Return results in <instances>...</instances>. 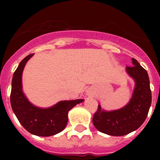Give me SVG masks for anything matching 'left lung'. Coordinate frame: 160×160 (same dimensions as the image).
<instances>
[{
    "label": "left lung",
    "mask_w": 160,
    "mask_h": 160,
    "mask_svg": "<svg viewBox=\"0 0 160 160\" xmlns=\"http://www.w3.org/2000/svg\"><path fill=\"white\" fill-rule=\"evenodd\" d=\"M126 70L135 81L133 96L126 106L114 111H103L98 105L93 115V124L99 131L113 136H122L141 126L151 105V90L148 73L135 59Z\"/></svg>",
    "instance_id": "obj_1"
}]
</instances>
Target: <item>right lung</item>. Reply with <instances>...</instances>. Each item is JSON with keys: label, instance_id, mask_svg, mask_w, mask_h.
Here are the masks:
<instances>
[{"label": "right lung", "instance_id": "obj_1", "mask_svg": "<svg viewBox=\"0 0 160 160\" xmlns=\"http://www.w3.org/2000/svg\"><path fill=\"white\" fill-rule=\"evenodd\" d=\"M32 55L33 54L27 55L21 60L14 72L11 83V107L20 123L27 131L38 136H51L65 129L69 110L84 100L60 101L48 109H41L31 105L22 92L21 75L25 65Z\"/></svg>", "mask_w": 160, "mask_h": 160}]
</instances>
